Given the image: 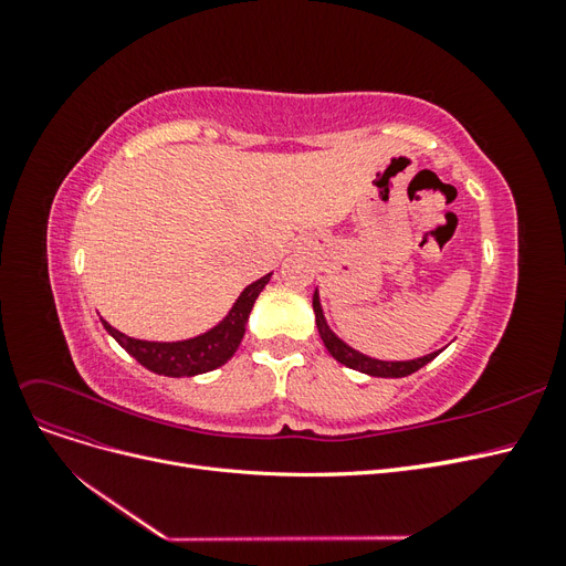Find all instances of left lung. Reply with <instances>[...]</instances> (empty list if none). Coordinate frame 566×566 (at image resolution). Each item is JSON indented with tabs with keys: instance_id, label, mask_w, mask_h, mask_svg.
Returning <instances> with one entry per match:
<instances>
[{
	"instance_id": "obj_1",
	"label": "left lung",
	"mask_w": 566,
	"mask_h": 566,
	"mask_svg": "<svg viewBox=\"0 0 566 566\" xmlns=\"http://www.w3.org/2000/svg\"><path fill=\"white\" fill-rule=\"evenodd\" d=\"M314 314H316V328H318V335L323 339L325 349H328L333 354V358H337L339 364H345L347 368H354V370H361L366 375H373V378H406V375L420 370L422 366H427L432 361L434 356H439V352H432L427 354L422 358H413V361H378V358H370V356H364L358 354L356 349H352L349 345H345L331 328L328 323H325L323 318V312H321V302H318V295L314 293Z\"/></svg>"
}]
</instances>
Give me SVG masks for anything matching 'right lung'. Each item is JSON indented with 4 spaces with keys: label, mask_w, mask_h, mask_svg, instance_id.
Listing matches in <instances>:
<instances>
[{
    "label": "right lung",
    "mask_w": 566,
    "mask_h": 566,
    "mask_svg": "<svg viewBox=\"0 0 566 566\" xmlns=\"http://www.w3.org/2000/svg\"><path fill=\"white\" fill-rule=\"evenodd\" d=\"M271 273H266L264 279L254 281L248 285L241 297L235 300L233 310L229 316L214 325L212 331L202 333L193 339H184V342H146V339H134L127 337L119 331H115L111 323H104V328L117 339V345L123 347L129 356H134L144 368L167 375V378H184V375H200L214 370L219 366H224L229 358L235 354L238 345L245 335V325L252 312L254 300L260 297L264 285L269 283Z\"/></svg>",
    "instance_id": "add662e5"
}]
</instances>
